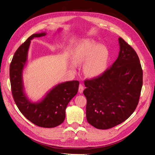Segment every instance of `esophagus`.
<instances>
[{"label": "esophagus", "instance_id": "1", "mask_svg": "<svg viewBox=\"0 0 155 155\" xmlns=\"http://www.w3.org/2000/svg\"><path fill=\"white\" fill-rule=\"evenodd\" d=\"M83 90H84V87H83V86L82 85H79V92L80 93V94L83 93Z\"/></svg>", "mask_w": 155, "mask_h": 155}]
</instances>
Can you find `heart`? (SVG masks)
Here are the masks:
<instances>
[{
  "mask_svg": "<svg viewBox=\"0 0 155 155\" xmlns=\"http://www.w3.org/2000/svg\"><path fill=\"white\" fill-rule=\"evenodd\" d=\"M72 59L76 64L85 63L83 70L87 76L96 78L104 74L107 69L109 51L104 45H98L91 40H83L78 43L72 50Z\"/></svg>",
  "mask_w": 155,
  "mask_h": 155,
  "instance_id": "b5f03b06",
  "label": "heart"
}]
</instances>
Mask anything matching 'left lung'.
Listing matches in <instances>:
<instances>
[{
  "label": "left lung",
  "mask_w": 155,
  "mask_h": 155,
  "mask_svg": "<svg viewBox=\"0 0 155 155\" xmlns=\"http://www.w3.org/2000/svg\"><path fill=\"white\" fill-rule=\"evenodd\" d=\"M118 57L101 76L84 82L88 122L108 129L124 122L135 110L143 84L137 52L121 37Z\"/></svg>",
  "instance_id": "8db88e82"
}]
</instances>
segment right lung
<instances>
[{
    "label": "right lung",
    "instance_id": "add662e5",
    "mask_svg": "<svg viewBox=\"0 0 155 155\" xmlns=\"http://www.w3.org/2000/svg\"><path fill=\"white\" fill-rule=\"evenodd\" d=\"M46 35V32L33 34L18 47L10 64V78L13 99L21 113L37 126L52 128L63 122L65 110L78 93L79 82L70 81L59 83L37 102H33L28 97L25 92L22 73L28 61L31 40Z\"/></svg>",
    "mask_w": 155,
    "mask_h": 155
}]
</instances>
